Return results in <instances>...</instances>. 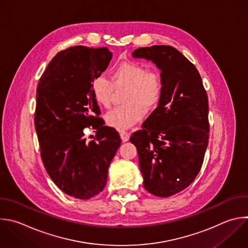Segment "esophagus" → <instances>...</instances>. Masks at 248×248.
Masks as SVG:
<instances>
[{"label":"esophagus","mask_w":248,"mask_h":248,"mask_svg":"<svg viewBox=\"0 0 248 248\" xmlns=\"http://www.w3.org/2000/svg\"><path fill=\"white\" fill-rule=\"evenodd\" d=\"M119 133H120V137H121V139H122V140H123L124 142L127 141V140H129L130 134H129L127 131H125V130H120Z\"/></svg>","instance_id":"obj_1"}]
</instances>
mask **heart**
I'll use <instances>...</instances> for the list:
<instances>
[{"mask_svg": "<svg viewBox=\"0 0 248 248\" xmlns=\"http://www.w3.org/2000/svg\"><path fill=\"white\" fill-rule=\"evenodd\" d=\"M127 88V105L108 111L107 123L117 129L130 128L145 115L146 110L153 109L161 100L163 80L156 71H148L145 66L136 62H122L111 74V81L103 76L96 77L91 82V91L96 103L108 108L113 102L115 89Z\"/></svg>", "mask_w": 248, "mask_h": 248, "instance_id": "heart-1", "label": "heart"}]
</instances>
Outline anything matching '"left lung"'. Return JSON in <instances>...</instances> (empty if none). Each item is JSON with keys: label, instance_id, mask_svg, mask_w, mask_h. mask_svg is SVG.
Listing matches in <instances>:
<instances>
[{"label": "left lung", "instance_id": "1", "mask_svg": "<svg viewBox=\"0 0 248 248\" xmlns=\"http://www.w3.org/2000/svg\"><path fill=\"white\" fill-rule=\"evenodd\" d=\"M132 55L161 71L158 107L130 141L138 150L143 187L167 198L187 188L202 168L208 144L207 95L196 67L174 47H140Z\"/></svg>", "mask_w": 248, "mask_h": 248}]
</instances>
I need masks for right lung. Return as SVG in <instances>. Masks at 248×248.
I'll return each instance as SVG.
<instances>
[{
    "label": "right lung",
    "mask_w": 248,
    "mask_h": 248,
    "mask_svg": "<svg viewBox=\"0 0 248 248\" xmlns=\"http://www.w3.org/2000/svg\"><path fill=\"white\" fill-rule=\"evenodd\" d=\"M112 57L107 47H69L55 55L37 87L35 126L45 168L67 195L88 200L106 186L108 167L121 139L104 126L91 91L92 80L106 71ZM97 130L95 141L84 127Z\"/></svg>",
    "instance_id": "1"
}]
</instances>
